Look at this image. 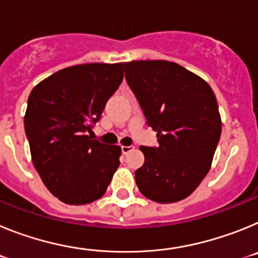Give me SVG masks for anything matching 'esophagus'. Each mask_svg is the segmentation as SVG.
Instances as JSON below:
<instances>
[{
  "label": "esophagus",
  "mask_w": 258,
  "mask_h": 258,
  "mask_svg": "<svg viewBox=\"0 0 258 258\" xmlns=\"http://www.w3.org/2000/svg\"><path fill=\"white\" fill-rule=\"evenodd\" d=\"M133 149H134V146H121L122 154H127V152H131Z\"/></svg>",
  "instance_id": "1"
}]
</instances>
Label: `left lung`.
<instances>
[{
    "instance_id": "1",
    "label": "left lung",
    "mask_w": 258,
    "mask_h": 258,
    "mask_svg": "<svg viewBox=\"0 0 258 258\" xmlns=\"http://www.w3.org/2000/svg\"><path fill=\"white\" fill-rule=\"evenodd\" d=\"M125 80L159 146H142L145 163L136 182L146 198L175 203L187 198L209 172L221 137V116L211 86L177 63H124Z\"/></svg>"
}]
</instances>
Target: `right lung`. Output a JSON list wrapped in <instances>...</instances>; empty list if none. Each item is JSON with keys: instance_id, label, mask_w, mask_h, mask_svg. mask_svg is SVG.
Listing matches in <instances>:
<instances>
[{"instance_id": "1", "label": "right lung", "mask_w": 258, "mask_h": 258, "mask_svg": "<svg viewBox=\"0 0 258 258\" xmlns=\"http://www.w3.org/2000/svg\"><path fill=\"white\" fill-rule=\"evenodd\" d=\"M121 81L122 63H90L58 71L29 94L24 129L32 161L47 190L66 204L99 199L120 165V147L88 133Z\"/></svg>"}]
</instances>
